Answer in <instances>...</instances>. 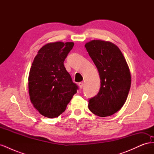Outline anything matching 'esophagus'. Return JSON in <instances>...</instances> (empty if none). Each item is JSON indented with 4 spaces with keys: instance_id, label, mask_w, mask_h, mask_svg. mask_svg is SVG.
<instances>
[{
    "instance_id": "1",
    "label": "esophagus",
    "mask_w": 154,
    "mask_h": 154,
    "mask_svg": "<svg viewBox=\"0 0 154 154\" xmlns=\"http://www.w3.org/2000/svg\"><path fill=\"white\" fill-rule=\"evenodd\" d=\"M78 85H79V87H80V89H82L83 86V82H80L78 83Z\"/></svg>"
}]
</instances>
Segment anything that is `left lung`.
I'll list each match as a JSON object with an SVG mask.
<instances>
[{
  "label": "left lung",
  "mask_w": 154,
  "mask_h": 154,
  "mask_svg": "<svg viewBox=\"0 0 154 154\" xmlns=\"http://www.w3.org/2000/svg\"><path fill=\"white\" fill-rule=\"evenodd\" d=\"M85 46L101 80L99 92L88 100V109L100 117L110 116L127 100L131 84L128 66L122 51L112 43L94 40Z\"/></svg>",
  "instance_id": "8db88e82"
}]
</instances>
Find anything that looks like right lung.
<instances>
[{"instance_id":"right-lung-1","label":"right lung","mask_w":154,"mask_h":154,"mask_svg":"<svg viewBox=\"0 0 154 154\" xmlns=\"http://www.w3.org/2000/svg\"><path fill=\"white\" fill-rule=\"evenodd\" d=\"M73 46V42H62L46 44L32 63L28 78L30 99L45 117H58L78 89L63 65Z\"/></svg>"}]
</instances>
